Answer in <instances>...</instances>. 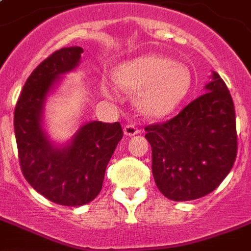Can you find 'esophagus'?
<instances>
[{"label": "esophagus", "instance_id": "obj_1", "mask_svg": "<svg viewBox=\"0 0 251 251\" xmlns=\"http://www.w3.org/2000/svg\"><path fill=\"white\" fill-rule=\"evenodd\" d=\"M124 133H125V135H127V137H133V135L139 133V130L137 129V126L135 125L129 124V125L124 126Z\"/></svg>", "mask_w": 251, "mask_h": 251}]
</instances>
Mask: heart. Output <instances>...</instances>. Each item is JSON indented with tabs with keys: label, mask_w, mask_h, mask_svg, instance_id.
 Returning <instances> with one entry per match:
<instances>
[{
	"label": "heart",
	"mask_w": 251,
	"mask_h": 251,
	"mask_svg": "<svg viewBox=\"0 0 251 251\" xmlns=\"http://www.w3.org/2000/svg\"><path fill=\"white\" fill-rule=\"evenodd\" d=\"M116 81L122 89L137 93V105L150 118L171 114L191 89V72L183 64L160 55H147L125 63L118 68ZM101 91L110 100L118 92L112 84L102 83Z\"/></svg>",
	"instance_id": "obj_1"
}]
</instances>
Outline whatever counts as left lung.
<instances>
[{
    "label": "left lung",
    "instance_id": "obj_1",
    "mask_svg": "<svg viewBox=\"0 0 251 251\" xmlns=\"http://www.w3.org/2000/svg\"><path fill=\"white\" fill-rule=\"evenodd\" d=\"M205 93L177 116L145 127L152 151V175L160 192L174 201L210 194L232 170L237 156L236 112L217 72Z\"/></svg>",
    "mask_w": 251,
    "mask_h": 251
}]
</instances>
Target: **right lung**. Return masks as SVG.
Wrapping results in <instances>:
<instances>
[{
	"instance_id": "1",
	"label": "right lung",
	"mask_w": 251,
	"mask_h": 251,
	"mask_svg": "<svg viewBox=\"0 0 251 251\" xmlns=\"http://www.w3.org/2000/svg\"><path fill=\"white\" fill-rule=\"evenodd\" d=\"M81 47H64L32 71L14 110V131L21 170L28 184L50 201L66 206L91 202L100 194L105 170L118 142L120 122H88L71 142L57 147L43 130L47 96L62 75L79 66Z\"/></svg>"
}]
</instances>
